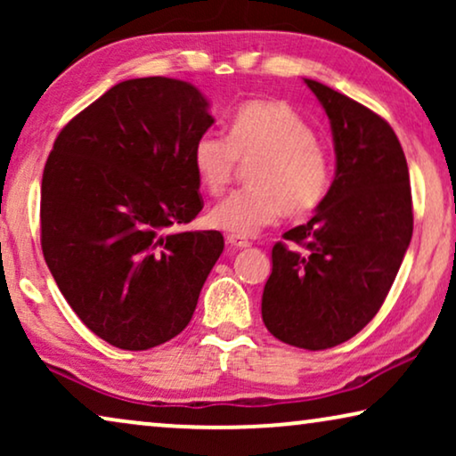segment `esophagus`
Returning a JSON list of instances; mask_svg holds the SVG:
<instances>
[{
	"instance_id": "1",
	"label": "esophagus",
	"mask_w": 456,
	"mask_h": 456,
	"mask_svg": "<svg viewBox=\"0 0 456 456\" xmlns=\"http://www.w3.org/2000/svg\"><path fill=\"white\" fill-rule=\"evenodd\" d=\"M226 242L230 248H236V251H239V248H247L248 245H251V242H248L247 239H242V236H232V234H228Z\"/></svg>"
}]
</instances>
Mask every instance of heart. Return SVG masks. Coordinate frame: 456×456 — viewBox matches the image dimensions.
Segmentation results:
<instances>
[{
    "label": "heart",
    "instance_id": "heart-1",
    "mask_svg": "<svg viewBox=\"0 0 456 456\" xmlns=\"http://www.w3.org/2000/svg\"><path fill=\"white\" fill-rule=\"evenodd\" d=\"M240 161L251 166L248 189L209 211L214 228L253 236L282 216L303 217L320 208L330 189V158L314 128L282 102H248L236 110L228 136L208 130L195 141L192 164L209 195H222Z\"/></svg>",
    "mask_w": 456,
    "mask_h": 456
}]
</instances>
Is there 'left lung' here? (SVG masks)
Segmentation results:
<instances>
[{"label":"left lung","mask_w":456,"mask_h":456,"mask_svg":"<svg viewBox=\"0 0 456 456\" xmlns=\"http://www.w3.org/2000/svg\"><path fill=\"white\" fill-rule=\"evenodd\" d=\"M305 83L330 118L336 174L315 216L284 232L289 245H273L261 317L286 345L323 351L382 307L413 234V203L390 124L317 80Z\"/></svg>","instance_id":"8db88e82"}]
</instances>
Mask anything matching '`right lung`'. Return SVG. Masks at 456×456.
<instances>
[{"label": "right lung", "mask_w": 456, "mask_h": 456, "mask_svg": "<svg viewBox=\"0 0 456 456\" xmlns=\"http://www.w3.org/2000/svg\"><path fill=\"white\" fill-rule=\"evenodd\" d=\"M214 124L191 83L111 86L61 128L41 183V248L80 322L147 351L189 326L224 251L217 230H180L203 209L195 141Z\"/></svg>", "instance_id": "add662e5"}]
</instances>
